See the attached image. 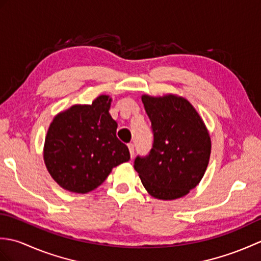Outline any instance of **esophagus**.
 <instances>
[{"instance_id": "obj_1", "label": "esophagus", "mask_w": 261, "mask_h": 261, "mask_svg": "<svg viewBox=\"0 0 261 261\" xmlns=\"http://www.w3.org/2000/svg\"><path fill=\"white\" fill-rule=\"evenodd\" d=\"M127 148H129V151H130L131 158H132V157H134V154H135V145H134V143H129V145H127Z\"/></svg>"}]
</instances>
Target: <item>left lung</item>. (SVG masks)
<instances>
[{
  "label": "left lung",
  "mask_w": 261,
  "mask_h": 261,
  "mask_svg": "<svg viewBox=\"0 0 261 261\" xmlns=\"http://www.w3.org/2000/svg\"><path fill=\"white\" fill-rule=\"evenodd\" d=\"M151 121L153 145L146 157L138 156L135 169L151 196L176 199L195 188L207 168L211 138L195 108L176 94L141 96Z\"/></svg>",
  "instance_id": "1"
}]
</instances>
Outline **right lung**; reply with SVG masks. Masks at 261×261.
Wrapping results in <instances>:
<instances>
[{
    "mask_svg": "<svg viewBox=\"0 0 261 261\" xmlns=\"http://www.w3.org/2000/svg\"><path fill=\"white\" fill-rule=\"evenodd\" d=\"M111 102L109 95H99L92 104H75L58 113L49 125L43 160L64 190L91 192L114 167L129 162V149L116 137L118 123L109 113Z\"/></svg>",
    "mask_w": 261,
    "mask_h": 261,
    "instance_id": "obj_1",
    "label": "right lung"
}]
</instances>
